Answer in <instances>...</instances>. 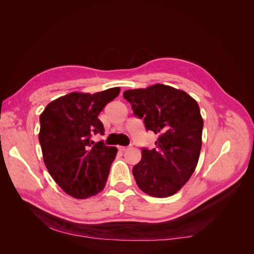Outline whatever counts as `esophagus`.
<instances>
[{
	"label": "esophagus",
	"instance_id": "34e87169",
	"mask_svg": "<svg viewBox=\"0 0 254 254\" xmlns=\"http://www.w3.org/2000/svg\"><path fill=\"white\" fill-rule=\"evenodd\" d=\"M119 150L120 151H122V152H124V151H126L127 149H128V147H127V146H119Z\"/></svg>",
	"mask_w": 254,
	"mask_h": 254
}]
</instances>
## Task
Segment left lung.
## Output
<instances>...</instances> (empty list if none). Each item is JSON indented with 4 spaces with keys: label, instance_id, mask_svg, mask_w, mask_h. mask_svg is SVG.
<instances>
[{
    "label": "left lung",
    "instance_id": "obj_1",
    "mask_svg": "<svg viewBox=\"0 0 254 254\" xmlns=\"http://www.w3.org/2000/svg\"><path fill=\"white\" fill-rule=\"evenodd\" d=\"M146 130L159 134L156 147H142L133 166L135 182L144 193L163 198L177 193L193 175L201 149L203 121L194 98L164 84L123 93Z\"/></svg>",
    "mask_w": 254,
    "mask_h": 254
}]
</instances>
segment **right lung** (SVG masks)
I'll return each instance as SVG.
<instances>
[{"label":"right lung","instance_id":"right-lung-1","mask_svg":"<svg viewBox=\"0 0 254 254\" xmlns=\"http://www.w3.org/2000/svg\"><path fill=\"white\" fill-rule=\"evenodd\" d=\"M111 88L94 94L73 93L50 103L40 115L39 142L45 166L66 194L84 199L102 191L118 148L93 134L104 135L98 114L120 93Z\"/></svg>","mask_w":254,"mask_h":254}]
</instances>
